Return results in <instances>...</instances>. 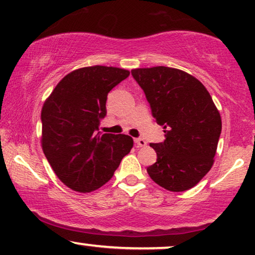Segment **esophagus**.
<instances>
[{
  "label": "esophagus",
  "instance_id": "1",
  "mask_svg": "<svg viewBox=\"0 0 255 255\" xmlns=\"http://www.w3.org/2000/svg\"><path fill=\"white\" fill-rule=\"evenodd\" d=\"M134 145L135 147H144V146H146V140H144L142 138H135L134 139Z\"/></svg>",
  "mask_w": 255,
  "mask_h": 255
}]
</instances>
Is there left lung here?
Returning <instances> with one entry per match:
<instances>
[{"instance_id": "8db88e82", "label": "left lung", "mask_w": 255, "mask_h": 255, "mask_svg": "<svg viewBox=\"0 0 255 255\" xmlns=\"http://www.w3.org/2000/svg\"><path fill=\"white\" fill-rule=\"evenodd\" d=\"M131 73L166 133L163 142L149 144L158 156L147 167L149 177L169 191L190 189L214 165L221 114L202 82L181 69L156 66Z\"/></svg>"}]
</instances>
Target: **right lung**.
Listing matches in <instances>:
<instances>
[{
	"label": "right lung",
	"mask_w": 255,
	"mask_h": 255,
	"mask_svg": "<svg viewBox=\"0 0 255 255\" xmlns=\"http://www.w3.org/2000/svg\"><path fill=\"white\" fill-rule=\"evenodd\" d=\"M128 69L90 66L68 73L41 109V147L55 175L79 193L97 190L113 177L133 147L127 134L101 133L108 93Z\"/></svg>",
	"instance_id": "add662e5"
}]
</instances>
